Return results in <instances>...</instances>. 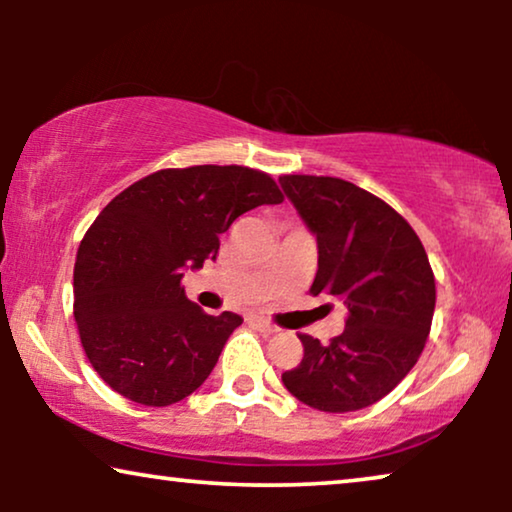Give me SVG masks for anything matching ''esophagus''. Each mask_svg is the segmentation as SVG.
<instances>
[{"label":"esophagus","mask_w":512,"mask_h":512,"mask_svg":"<svg viewBox=\"0 0 512 512\" xmlns=\"http://www.w3.org/2000/svg\"><path fill=\"white\" fill-rule=\"evenodd\" d=\"M251 324H254L258 331H261L263 335H272V333H277V326L275 324H270L268 319H263V317H251Z\"/></svg>","instance_id":"1"}]
</instances>
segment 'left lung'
Wrapping results in <instances>:
<instances>
[{"label": "left lung", "instance_id": "left-lung-1", "mask_svg": "<svg viewBox=\"0 0 512 512\" xmlns=\"http://www.w3.org/2000/svg\"><path fill=\"white\" fill-rule=\"evenodd\" d=\"M279 184L317 237L310 293L347 305L345 331L328 345L298 335L303 361L282 382L310 408H368L410 373L429 338L436 307L429 256L396 209L345 179L284 174Z\"/></svg>", "mask_w": 512, "mask_h": 512}]
</instances>
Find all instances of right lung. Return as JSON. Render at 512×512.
Returning a JSON list of instances; mask_svg holds the SVG:
<instances>
[{"label": "right lung", "instance_id": "obj_1", "mask_svg": "<svg viewBox=\"0 0 512 512\" xmlns=\"http://www.w3.org/2000/svg\"><path fill=\"white\" fill-rule=\"evenodd\" d=\"M282 200L270 174L195 165L153 172L102 209L76 254L74 319L111 389L163 408L207 380L242 317L207 314L186 298L181 277L214 261L237 216Z\"/></svg>", "mask_w": 512, "mask_h": 512}]
</instances>
